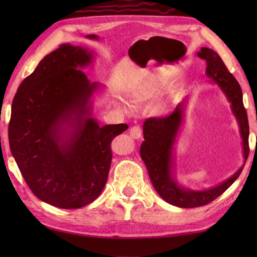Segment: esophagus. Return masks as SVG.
<instances>
[{
	"label": "esophagus",
	"instance_id": "34e87169",
	"mask_svg": "<svg viewBox=\"0 0 257 257\" xmlns=\"http://www.w3.org/2000/svg\"><path fill=\"white\" fill-rule=\"evenodd\" d=\"M129 134H130V137H132L133 139L137 140V139L141 138V135H143V130H141L139 125H135V127L130 129Z\"/></svg>",
	"mask_w": 257,
	"mask_h": 257
}]
</instances>
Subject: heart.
<instances>
[{"label":"heart","mask_w":257,"mask_h":257,"mask_svg":"<svg viewBox=\"0 0 257 257\" xmlns=\"http://www.w3.org/2000/svg\"><path fill=\"white\" fill-rule=\"evenodd\" d=\"M161 90L162 84L160 79L156 76H150L134 86V88L129 92V96L133 101L139 102L158 96Z\"/></svg>","instance_id":"1"}]
</instances>
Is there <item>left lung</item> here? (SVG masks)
Here are the masks:
<instances>
[{"instance_id": "left-lung-1", "label": "left lung", "mask_w": 257, "mask_h": 257, "mask_svg": "<svg viewBox=\"0 0 257 257\" xmlns=\"http://www.w3.org/2000/svg\"><path fill=\"white\" fill-rule=\"evenodd\" d=\"M198 56L206 62L205 75L214 81L231 102V109L236 118L242 138L244 163L232 177L215 187L205 190H191L180 184L176 177L174 144L183 122L187 98L163 118H149L144 123V138L140 156L148 170L152 184L161 198L168 203L183 209L198 207L215 200L226 191L241 174L248 157V120L243 105V94L237 80L228 72L219 54L207 47H202Z\"/></svg>"}]
</instances>
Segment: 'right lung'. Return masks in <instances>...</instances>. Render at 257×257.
Listing matches in <instances>:
<instances>
[{
	"mask_svg": "<svg viewBox=\"0 0 257 257\" xmlns=\"http://www.w3.org/2000/svg\"><path fill=\"white\" fill-rule=\"evenodd\" d=\"M94 58L86 47L61 45L22 81L12 102V156L32 192L61 209H79L99 196L111 141L128 128L100 125L92 117V96L101 85L80 69Z\"/></svg>",
	"mask_w": 257,
	"mask_h": 257,
	"instance_id": "1",
	"label": "right lung"
}]
</instances>
